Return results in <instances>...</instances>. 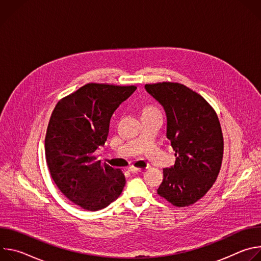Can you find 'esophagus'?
Listing matches in <instances>:
<instances>
[{
	"mask_svg": "<svg viewBox=\"0 0 261 261\" xmlns=\"http://www.w3.org/2000/svg\"><path fill=\"white\" fill-rule=\"evenodd\" d=\"M141 170H142V168H140V167H134V166H130L129 167V171H131L132 173H137V172H139Z\"/></svg>",
	"mask_w": 261,
	"mask_h": 261,
	"instance_id": "34e87169",
	"label": "esophagus"
}]
</instances>
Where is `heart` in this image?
Instances as JSON below:
<instances>
[{
  "label": "heart",
  "mask_w": 261,
  "mask_h": 261,
  "mask_svg": "<svg viewBox=\"0 0 261 261\" xmlns=\"http://www.w3.org/2000/svg\"><path fill=\"white\" fill-rule=\"evenodd\" d=\"M147 110H157V109L154 108V107H147V108L144 109V111H147Z\"/></svg>",
  "instance_id": "b5f03b06"
}]
</instances>
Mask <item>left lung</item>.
Segmentation results:
<instances>
[{"mask_svg": "<svg viewBox=\"0 0 261 261\" xmlns=\"http://www.w3.org/2000/svg\"><path fill=\"white\" fill-rule=\"evenodd\" d=\"M164 108L166 136L175 163L163 169L158 194L174 206L195 203L212 188L220 172L224 141L218 116L206 100L177 83L144 86Z\"/></svg>", "mask_w": 261, "mask_h": 261, "instance_id": "left-lung-1", "label": "left lung"}]
</instances>
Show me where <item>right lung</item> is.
<instances>
[{
  "instance_id": "add662e5",
  "label": "right lung",
  "mask_w": 261,
  "mask_h": 261,
  "mask_svg": "<svg viewBox=\"0 0 261 261\" xmlns=\"http://www.w3.org/2000/svg\"><path fill=\"white\" fill-rule=\"evenodd\" d=\"M135 86L88 84L61 99L45 136V157L61 192L87 211H98L122 193L126 178L120 168L97 160L95 152L107 139L114 111Z\"/></svg>"
}]
</instances>
